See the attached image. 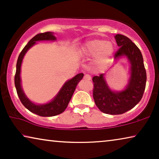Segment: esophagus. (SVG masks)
<instances>
[{
    "mask_svg": "<svg viewBox=\"0 0 159 159\" xmlns=\"http://www.w3.org/2000/svg\"><path fill=\"white\" fill-rule=\"evenodd\" d=\"M84 79L85 80H91V77H90V75H85L84 76Z\"/></svg>",
    "mask_w": 159,
    "mask_h": 159,
    "instance_id": "obj_1",
    "label": "esophagus"
}]
</instances>
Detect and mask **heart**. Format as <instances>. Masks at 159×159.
Here are the masks:
<instances>
[{"label":"heart","instance_id":"heart-1","mask_svg":"<svg viewBox=\"0 0 159 159\" xmlns=\"http://www.w3.org/2000/svg\"><path fill=\"white\" fill-rule=\"evenodd\" d=\"M114 51V44L102 39L89 40L82 48L84 56H95L94 63L98 68H104L109 64Z\"/></svg>","mask_w":159,"mask_h":159}]
</instances>
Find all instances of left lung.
Instances as JSON below:
<instances>
[{
  "instance_id": "8db88e82",
  "label": "left lung",
  "mask_w": 159,
  "mask_h": 159,
  "mask_svg": "<svg viewBox=\"0 0 159 159\" xmlns=\"http://www.w3.org/2000/svg\"><path fill=\"white\" fill-rule=\"evenodd\" d=\"M115 40L119 48L115 60L126 57L130 64V77L125 88L114 91L105 79V74L94 76L93 98L100 111L107 114H121L134 108L142 98L146 84V71L142 53L138 46L127 37L117 34Z\"/></svg>"
}]
</instances>
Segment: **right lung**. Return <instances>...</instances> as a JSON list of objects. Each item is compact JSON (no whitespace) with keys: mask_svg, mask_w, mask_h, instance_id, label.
<instances>
[{"mask_svg":"<svg viewBox=\"0 0 159 159\" xmlns=\"http://www.w3.org/2000/svg\"><path fill=\"white\" fill-rule=\"evenodd\" d=\"M55 41L56 38L53 35V32H47L44 33H40L35 35L30 40L22 51L19 54L18 60L16 63V70L14 77V83L16 87L17 95L20 99L21 103L26 108H27L30 111L40 116H53L61 114L66 109L67 106L72 97L73 93L75 92L77 84L80 80L83 78L84 74L80 73L69 80L64 84L62 88H61L58 94L53 98V99L48 103L44 104H36L32 102L27 97L24 90L21 88V66L22 64L24 56L28 51L30 48L36 44L38 41Z\"/></svg>","mask_w":159,"mask_h":159,"instance_id":"obj_1","label":"right lung"}]
</instances>
